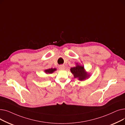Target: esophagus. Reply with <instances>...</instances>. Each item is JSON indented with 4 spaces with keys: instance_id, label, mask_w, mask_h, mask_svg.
I'll return each instance as SVG.
<instances>
[{
    "instance_id": "obj_1",
    "label": "esophagus",
    "mask_w": 125,
    "mask_h": 125,
    "mask_svg": "<svg viewBox=\"0 0 125 125\" xmlns=\"http://www.w3.org/2000/svg\"><path fill=\"white\" fill-rule=\"evenodd\" d=\"M59 68L60 69H64L65 68V66H64V65H60V66H59Z\"/></svg>"
}]
</instances>
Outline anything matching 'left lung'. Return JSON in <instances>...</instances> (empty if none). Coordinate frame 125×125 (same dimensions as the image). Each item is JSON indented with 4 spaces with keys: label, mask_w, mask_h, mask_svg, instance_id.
I'll return each mask as SVG.
<instances>
[{
    "label": "left lung",
    "mask_w": 125,
    "mask_h": 125,
    "mask_svg": "<svg viewBox=\"0 0 125 125\" xmlns=\"http://www.w3.org/2000/svg\"><path fill=\"white\" fill-rule=\"evenodd\" d=\"M70 71L74 75V78H78L79 80L83 81L88 77L87 73L84 71V67L77 64L75 67L71 68Z\"/></svg>",
    "instance_id": "1"
}]
</instances>
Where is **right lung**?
<instances>
[{
  "label": "right lung",
  "mask_w": 125,
  "mask_h": 125,
  "mask_svg": "<svg viewBox=\"0 0 125 125\" xmlns=\"http://www.w3.org/2000/svg\"><path fill=\"white\" fill-rule=\"evenodd\" d=\"M56 70V69H55V68H54V69L51 68V69L45 70L44 71H45V73H53V72H54Z\"/></svg>",
  "instance_id": "1"
}]
</instances>
